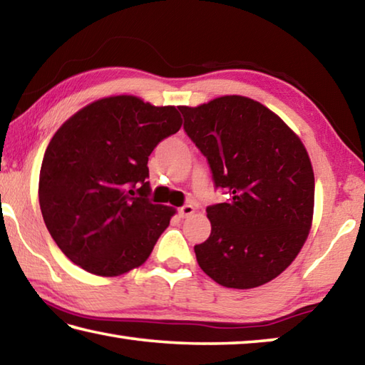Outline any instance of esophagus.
<instances>
[{"label":"esophagus","mask_w":365,"mask_h":365,"mask_svg":"<svg viewBox=\"0 0 365 365\" xmlns=\"http://www.w3.org/2000/svg\"><path fill=\"white\" fill-rule=\"evenodd\" d=\"M193 212H195V206H191V205H185L180 209H178V214H180V217H188V215H191Z\"/></svg>","instance_id":"obj_1"}]
</instances>
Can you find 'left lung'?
<instances>
[{
  "label": "left lung",
  "instance_id": "left-lung-1",
  "mask_svg": "<svg viewBox=\"0 0 365 365\" xmlns=\"http://www.w3.org/2000/svg\"><path fill=\"white\" fill-rule=\"evenodd\" d=\"M183 128L230 197L206 207L211 235L196 261L222 287L255 288L298 256L311 230L314 172L301 140L279 115L245 96L180 108Z\"/></svg>",
  "mask_w": 365,
  "mask_h": 365
}]
</instances>
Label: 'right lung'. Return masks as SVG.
Segmentation results:
<instances>
[{
    "label": "right lung",
    "instance_id": "1",
    "mask_svg": "<svg viewBox=\"0 0 365 365\" xmlns=\"http://www.w3.org/2000/svg\"><path fill=\"white\" fill-rule=\"evenodd\" d=\"M180 127L177 108L122 95L88 104L54 133L41 163L40 207L73 264L115 277L150 257L175 209L148 197V156Z\"/></svg>",
    "mask_w": 365,
    "mask_h": 365
}]
</instances>
